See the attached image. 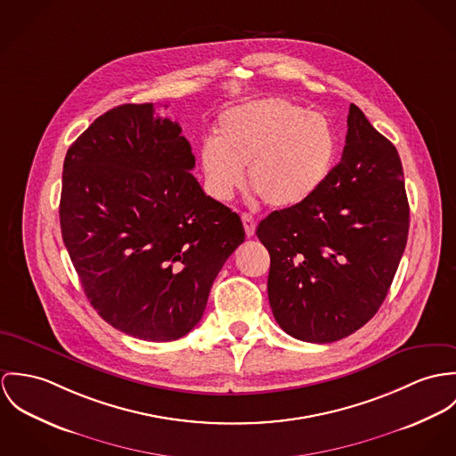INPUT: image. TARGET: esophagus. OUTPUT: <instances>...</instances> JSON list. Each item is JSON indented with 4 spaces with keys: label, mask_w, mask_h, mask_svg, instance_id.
Returning <instances> with one entry per match:
<instances>
[{
    "label": "esophagus",
    "mask_w": 456,
    "mask_h": 456,
    "mask_svg": "<svg viewBox=\"0 0 456 456\" xmlns=\"http://www.w3.org/2000/svg\"><path fill=\"white\" fill-rule=\"evenodd\" d=\"M241 220H243L247 236L252 238L253 234H255V220H253L252 215H250V213H243V215H241Z\"/></svg>",
    "instance_id": "1"
}]
</instances>
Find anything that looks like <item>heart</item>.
<instances>
[{"label":"heart","instance_id":"1","mask_svg":"<svg viewBox=\"0 0 456 456\" xmlns=\"http://www.w3.org/2000/svg\"><path fill=\"white\" fill-rule=\"evenodd\" d=\"M339 153L332 122L287 98L267 96L220 113L216 138H204L198 160L204 192L227 203L248 183L273 208H292L329 180Z\"/></svg>","mask_w":456,"mask_h":456}]
</instances>
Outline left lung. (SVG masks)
<instances>
[{
	"label": "left lung",
	"instance_id": "left-lung-1",
	"mask_svg": "<svg viewBox=\"0 0 456 456\" xmlns=\"http://www.w3.org/2000/svg\"><path fill=\"white\" fill-rule=\"evenodd\" d=\"M409 204L397 149L350 104L346 145L323 187L256 227L278 325L307 343L339 341L385 301L404 253Z\"/></svg>",
	"mask_w": 456,
	"mask_h": 456
}]
</instances>
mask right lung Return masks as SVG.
Listing matches in <instances>:
<instances>
[{
	"mask_svg": "<svg viewBox=\"0 0 456 456\" xmlns=\"http://www.w3.org/2000/svg\"><path fill=\"white\" fill-rule=\"evenodd\" d=\"M155 110L120 104L77 138L64 159L59 220L102 320L164 343L198 325L245 229L238 213L204 194L180 124Z\"/></svg>",
	"mask_w": 456,
	"mask_h": 456,
	"instance_id": "obj_1",
	"label": "right lung"
}]
</instances>
